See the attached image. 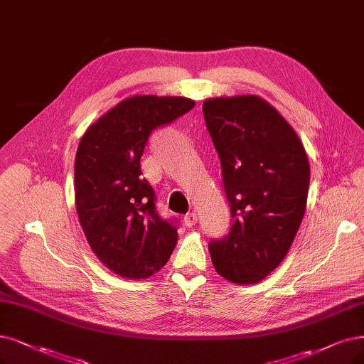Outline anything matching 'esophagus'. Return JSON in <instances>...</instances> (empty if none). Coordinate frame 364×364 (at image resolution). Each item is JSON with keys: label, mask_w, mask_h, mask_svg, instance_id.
<instances>
[{"label": "esophagus", "mask_w": 364, "mask_h": 364, "mask_svg": "<svg viewBox=\"0 0 364 364\" xmlns=\"http://www.w3.org/2000/svg\"><path fill=\"white\" fill-rule=\"evenodd\" d=\"M197 221H198V216H197L196 212H190V213H186V215L183 216V224H185L186 227L196 225Z\"/></svg>", "instance_id": "34e87169"}]
</instances>
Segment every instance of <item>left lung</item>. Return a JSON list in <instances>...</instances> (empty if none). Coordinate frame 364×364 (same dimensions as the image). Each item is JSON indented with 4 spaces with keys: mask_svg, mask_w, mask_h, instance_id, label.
Instances as JSON below:
<instances>
[{
    "mask_svg": "<svg viewBox=\"0 0 364 364\" xmlns=\"http://www.w3.org/2000/svg\"><path fill=\"white\" fill-rule=\"evenodd\" d=\"M203 114L223 166L231 227L209 243L215 270L263 281L291 248L306 210L311 167L294 128L258 95L208 98Z\"/></svg>",
    "mask_w": 364,
    "mask_h": 364,
    "instance_id": "8db88e82",
    "label": "left lung"
}]
</instances>
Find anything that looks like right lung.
I'll list each match as a JSON object with an SVG mask.
<instances>
[{"label":"right lung","instance_id":"obj_1","mask_svg":"<svg viewBox=\"0 0 364 364\" xmlns=\"http://www.w3.org/2000/svg\"><path fill=\"white\" fill-rule=\"evenodd\" d=\"M194 106L186 97H128L101 114L79 141V223L97 258L121 278H149L166 266L176 246L178 228L158 215L140 158L154 128Z\"/></svg>","mask_w":364,"mask_h":364}]
</instances>
